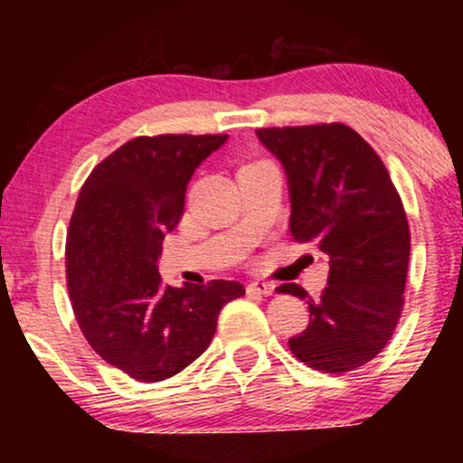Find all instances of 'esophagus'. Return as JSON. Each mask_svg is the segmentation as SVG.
Masks as SVG:
<instances>
[{
    "instance_id": "1",
    "label": "esophagus",
    "mask_w": 463,
    "mask_h": 463,
    "mask_svg": "<svg viewBox=\"0 0 463 463\" xmlns=\"http://www.w3.org/2000/svg\"><path fill=\"white\" fill-rule=\"evenodd\" d=\"M276 285L269 283V280H252V283L248 285V291L250 294H261V296H269L274 294Z\"/></svg>"
}]
</instances>
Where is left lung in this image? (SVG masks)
Wrapping results in <instances>:
<instances>
[{
  "instance_id": "obj_1",
  "label": "left lung",
  "mask_w": 463,
  "mask_h": 463,
  "mask_svg": "<svg viewBox=\"0 0 463 463\" xmlns=\"http://www.w3.org/2000/svg\"><path fill=\"white\" fill-rule=\"evenodd\" d=\"M257 137L285 169L291 235L328 261L317 300L296 283L279 287L309 298V326L289 339L291 353L322 372L359 368L385 348L402 309L411 239L398 191L379 154L344 124Z\"/></svg>"
}]
</instances>
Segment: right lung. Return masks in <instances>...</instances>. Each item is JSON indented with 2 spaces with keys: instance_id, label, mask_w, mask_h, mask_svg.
Returning a JSON list of instances; mask_svg holds the SVG:
<instances>
[{
  "instance_id": "obj_1",
  "label": "right lung",
  "mask_w": 463,
  "mask_h": 463,
  "mask_svg": "<svg viewBox=\"0 0 463 463\" xmlns=\"http://www.w3.org/2000/svg\"><path fill=\"white\" fill-rule=\"evenodd\" d=\"M228 135L137 137L104 158L80 191L67 235V283L84 337L106 364L143 383L178 374L209 348L237 280L165 287L163 239L184 191Z\"/></svg>"
}]
</instances>
